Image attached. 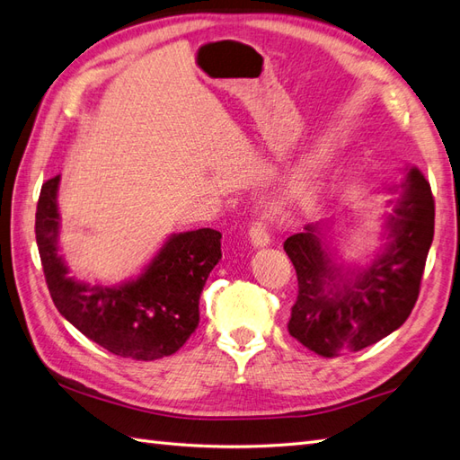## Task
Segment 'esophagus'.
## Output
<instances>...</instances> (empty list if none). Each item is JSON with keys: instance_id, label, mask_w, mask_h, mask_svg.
<instances>
[{"instance_id": "1", "label": "esophagus", "mask_w": 460, "mask_h": 460, "mask_svg": "<svg viewBox=\"0 0 460 460\" xmlns=\"http://www.w3.org/2000/svg\"><path fill=\"white\" fill-rule=\"evenodd\" d=\"M250 238L253 248H265V245L271 243V236H269V230L263 222H253L250 228Z\"/></svg>"}]
</instances>
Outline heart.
I'll use <instances>...</instances> for the list:
<instances>
[{
  "mask_svg": "<svg viewBox=\"0 0 460 460\" xmlns=\"http://www.w3.org/2000/svg\"><path fill=\"white\" fill-rule=\"evenodd\" d=\"M328 165V154L320 150L312 152L302 162L298 170L290 175V179L277 189L273 199L277 205H305L316 191L320 177Z\"/></svg>",
  "mask_w": 460,
  "mask_h": 460,
  "instance_id": "heart-1",
  "label": "heart"
}]
</instances>
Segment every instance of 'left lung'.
<instances>
[{"label": "left lung", "instance_id": "1", "mask_svg": "<svg viewBox=\"0 0 460 460\" xmlns=\"http://www.w3.org/2000/svg\"><path fill=\"white\" fill-rule=\"evenodd\" d=\"M400 197L388 200V242L368 265L338 263L322 224L287 238L285 252L296 269L298 296L288 333L322 357L361 351L398 330L420 295L433 242L435 200L428 179L410 167Z\"/></svg>", "mask_w": 460, "mask_h": 460}]
</instances>
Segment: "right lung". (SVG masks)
<instances>
[{
    "instance_id": "add662e5",
    "label": "right lung",
    "mask_w": 460,
    "mask_h": 460,
    "mask_svg": "<svg viewBox=\"0 0 460 460\" xmlns=\"http://www.w3.org/2000/svg\"><path fill=\"white\" fill-rule=\"evenodd\" d=\"M60 175L40 189L37 245L54 306L109 353L154 361L175 353L199 326V298L220 261L222 234L212 228L172 234L130 281L105 287L77 281L58 253Z\"/></svg>"
}]
</instances>
